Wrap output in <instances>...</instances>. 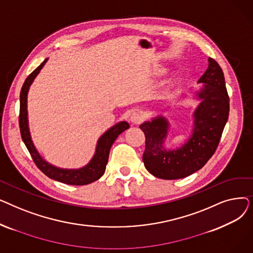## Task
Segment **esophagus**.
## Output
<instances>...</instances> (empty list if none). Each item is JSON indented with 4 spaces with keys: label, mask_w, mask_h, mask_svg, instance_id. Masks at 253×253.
Returning <instances> with one entry per match:
<instances>
[{
    "label": "esophagus",
    "mask_w": 253,
    "mask_h": 253,
    "mask_svg": "<svg viewBox=\"0 0 253 253\" xmlns=\"http://www.w3.org/2000/svg\"><path fill=\"white\" fill-rule=\"evenodd\" d=\"M142 115L137 112H133L130 115V121L134 124H139L142 121Z\"/></svg>",
    "instance_id": "obj_1"
}]
</instances>
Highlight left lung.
I'll return each mask as SVG.
<instances>
[{
    "label": "left lung",
    "instance_id": "8db88e82",
    "mask_svg": "<svg viewBox=\"0 0 253 253\" xmlns=\"http://www.w3.org/2000/svg\"><path fill=\"white\" fill-rule=\"evenodd\" d=\"M208 61V69L198 81L203 83L196 93L201 102L194 113L193 133L187 142L176 150L164 148L169 124L162 116L139 126L145 135L144 166L158 178L187 177L201 169L217 149L229 118L230 98L219 64L212 58Z\"/></svg>",
    "mask_w": 253,
    "mask_h": 253
}]
</instances>
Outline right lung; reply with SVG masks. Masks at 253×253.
I'll use <instances>...</instances> for the list:
<instances>
[{
  "label": "right lung",
  "mask_w": 253,
  "mask_h": 253,
  "mask_svg": "<svg viewBox=\"0 0 253 253\" xmlns=\"http://www.w3.org/2000/svg\"><path fill=\"white\" fill-rule=\"evenodd\" d=\"M47 59H45L38 68L29 75L25 79L20 91V110H19V128L21 138L28 148L33 160L37 167L41 170L45 175L66 184L72 185H85L100 178L104 171L105 166L108 164L110 150L116 138L122 133L123 131L129 128L127 122H120L111 129H109L105 133L98 139L96 145V152L93 156L92 160L83 168L80 169H61L47 163L44 159L40 156L33 143L31 133L29 130L28 122V92L34 79L42 70Z\"/></svg>",
  "instance_id": "obj_1"
}]
</instances>
